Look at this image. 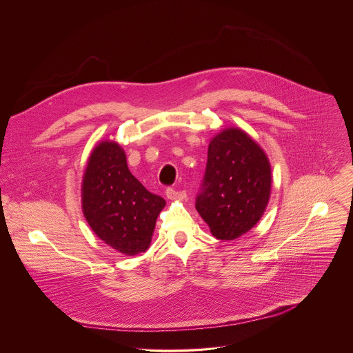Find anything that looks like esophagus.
Wrapping results in <instances>:
<instances>
[{"mask_svg": "<svg viewBox=\"0 0 353 353\" xmlns=\"http://www.w3.org/2000/svg\"><path fill=\"white\" fill-rule=\"evenodd\" d=\"M165 196L170 199V200H176V201H182V200H185L186 199V192H179V190H175V189H172V188H168L167 190H165Z\"/></svg>", "mask_w": 353, "mask_h": 353, "instance_id": "esophagus-1", "label": "esophagus"}]
</instances>
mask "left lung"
<instances>
[{
    "label": "left lung",
    "mask_w": 353,
    "mask_h": 353,
    "mask_svg": "<svg viewBox=\"0 0 353 353\" xmlns=\"http://www.w3.org/2000/svg\"><path fill=\"white\" fill-rule=\"evenodd\" d=\"M272 170L268 156L238 128L214 136L196 209L214 238L234 241L259 221L270 197Z\"/></svg>",
    "instance_id": "1"
}]
</instances>
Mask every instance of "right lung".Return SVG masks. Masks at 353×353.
I'll list each match as a JSON object with an SVG mask.
<instances>
[{
    "mask_svg": "<svg viewBox=\"0 0 353 353\" xmlns=\"http://www.w3.org/2000/svg\"><path fill=\"white\" fill-rule=\"evenodd\" d=\"M85 220L104 243L125 255L147 252L165 201L148 192L128 168L125 151L101 141L91 153L81 186Z\"/></svg>",
    "mask_w": 353,
    "mask_h": 353,
    "instance_id": "right-lung-1",
    "label": "right lung"
}]
</instances>
